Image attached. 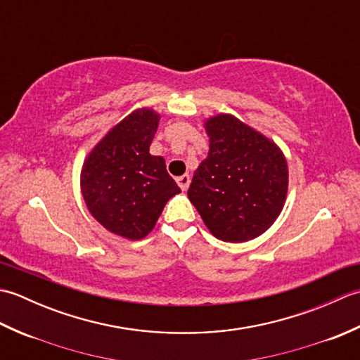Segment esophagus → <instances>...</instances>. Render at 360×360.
<instances>
[{"mask_svg": "<svg viewBox=\"0 0 360 360\" xmlns=\"http://www.w3.org/2000/svg\"><path fill=\"white\" fill-rule=\"evenodd\" d=\"M176 182H178V186L181 187L182 192H186V190L190 186V176L188 174H182V176H179L178 179H176Z\"/></svg>", "mask_w": 360, "mask_h": 360, "instance_id": "esophagus-1", "label": "esophagus"}]
</instances>
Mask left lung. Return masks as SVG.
<instances>
[{
  "label": "left lung",
  "mask_w": 360,
  "mask_h": 360,
  "mask_svg": "<svg viewBox=\"0 0 360 360\" xmlns=\"http://www.w3.org/2000/svg\"><path fill=\"white\" fill-rule=\"evenodd\" d=\"M209 153L193 173L190 202L215 238L244 243L264 233L283 210L288 162L269 137L232 114L204 122Z\"/></svg>",
  "instance_id": "left-lung-1"
}]
</instances>
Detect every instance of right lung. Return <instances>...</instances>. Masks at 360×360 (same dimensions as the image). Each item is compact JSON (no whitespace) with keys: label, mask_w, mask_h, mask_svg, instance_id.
<instances>
[{"label":"right lung","mask_w":360,"mask_h":360,"mask_svg":"<svg viewBox=\"0 0 360 360\" xmlns=\"http://www.w3.org/2000/svg\"><path fill=\"white\" fill-rule=\"evenodd\" d=\"M159 119L151 108L129 112L91 150L82 167L80 188L89 213L122 238H145L167 201L181 193L164 158L150 155Z\"/></svg>","instance_id":"obj_1"}]
</instances>
